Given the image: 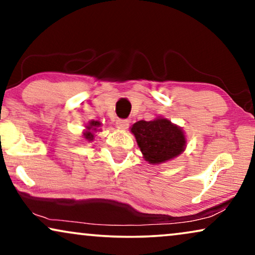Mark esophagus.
<instances>
[{
    "label": "esophagus",
    "instance_id": "34e87169",
    "mask_svg": "<svg viewBox=\"0 0 255 255\" xmlns=\"http://www.w3.org/2000/svg\"><path fill=\"white\" fill-rule=\"evenodd\" d=\"M128 123H130V122H128V120H117L116 127L118 128H121V130H125V128H128Z\"/></svg>",
    "mask_w": 255,
    "mask_h": 255
}]
</instances>
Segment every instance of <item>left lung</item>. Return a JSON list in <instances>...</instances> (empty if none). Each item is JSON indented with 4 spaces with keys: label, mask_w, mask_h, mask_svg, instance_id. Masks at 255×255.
I'll return each instance as SVG.
<instances>
[{
    "label": "left lung",
    "mask_w": 255,
    "mask_h": 255,
    "mask_svg": "<svg viewBox=\"0 0 255 255\" xmlns=\"http://www.w3.org/2000/svg\"><path fill=\"white\" fill-rule=\"evenodd\" d=\"M146 161L152 165L166 162L179 156L186 148L182 128L163 117L139 121L131 128Z\"/></svg>",
    "instance_id": "obj_1"
}]
</instances>
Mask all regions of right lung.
<instances>
[{
	"label": "right lung",
	"instance_id": "add662e5",
	"mask_svg": "<svg viewBox=\"0 0 255 255\" xmlns=\"http://www.w3.org/2000/svg\"><path fill=\"white\" fill-rule=\"evenodd\" d=\"M101 124L99 121H90L88 125L86 127V131L83 132V137L85 139H87L88 141H93L94 138H95V135H94V132L96 131H101L100 130V127Z\"/></svg>",
	"mask_w": 255,
	"mask_h": 255
}]
</instances>
